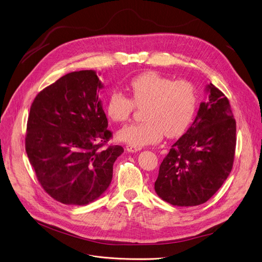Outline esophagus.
Segmentation results:
<instances>
[{
    "label": "esophagus",
    "instance_id": "esophagus-1",
    "mask_svg": "<svg viewBox=\"0 0 262 262\" xmlns=\"http://www.w3.org/2000/svg\"><path fill=\"white\" fill-rule=\"evenodd\" d=\"M125 149H126V151H128V152H137V151L141 150L140 147H135V146H132L129 144H127L125 146Z\"/></svg>",
    "mask_w": 262,
    "mask_h": 262
}]
</instances>
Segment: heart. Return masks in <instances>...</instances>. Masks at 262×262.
I'll return each mask as SVG.
<instances>
[{
  "instance_id": "heart-1",
  "label": "heart",
  "mask_w": 262,
  "mask_h": 262,
  "mask_svg": "<svg viewBox=\"0 0 262 262\" xmlns=\"http://www.w3.org/2000/svg\"><path fill=\"white\" fill-rule=\"evenodd\" d=\"M130 98L118 90L107 97L105 111L114 122H126L137 106H144V121L133 123L118 133V139L135 147L159 142L164 133L178 137L191 124L197 106L193 85L173 81L155 71L135 77L128 85Z\"/></svg>"
}]
</instances>
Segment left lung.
Wrapping results in <instances>:
<instances>
[{"label":"left lung","mask_w":262,"mask_h":262,"mask_svg":"<svg viewBox=\"0 0 262 262\" xmlns=\"http://www.w3.org/2000/svg\"><path fill=\"white\" fill-rule=\"evenodd\" d=\"M197 116L160 166L155 190L177 206L205 203L229 176L236 145V123L228 98L211 83Z\"/></svg>","instance_id":"1"}]
</instances>
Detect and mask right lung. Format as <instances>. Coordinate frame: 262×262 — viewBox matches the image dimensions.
<instances>
[{
  "instance_id": "1",
  "label": "right lung",
  "mask_w": 262,
  "mask_h": 262,
  "mask_svg": "<svg viewBox=\"0 0 262 262\" xmlns=\"http://www.w3.org/2000/svg\"><path fill=\"white\" fill-rule=\"evenodd\" d=\"M94 70L65 74L35 97L27 124L26 152L37 179L55 200L86 205L113 178L119 145L103 148L112 133L99 99Z\"/></svg>"
}]
</instances>
